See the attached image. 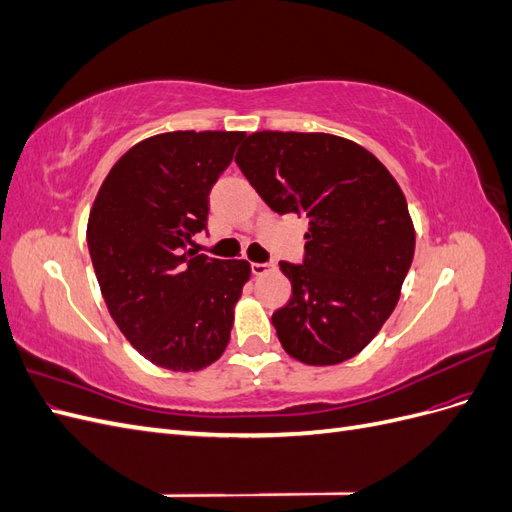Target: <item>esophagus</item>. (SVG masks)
I'll list each match as a JSON object with an SVG mask.
<instances>
[{
  "label": "esophagus",
  "mask_w": 512,
  "mask_h": 512,
  "mask_svg": "<svg viewBox=\"0 0 512 512\" xmlns=\"http://www.w3.org/2000/svg\"><path fill=\"white\" fill-rule=\"evenodd\" d=\"M250 269H252L254 275H267L275 269V265H273V262H252Z\"/></svg>",
  "instance_id": "obj_1"
}]
</instances>
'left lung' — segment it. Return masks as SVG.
<instances>
[{"label":"left lung","instance_id":"1","mask_svg":"<svg viewBox=\"0 0 512 512\" xmlns=\"http://www.w3.org/2000/svg\"><path fill=\"white\" fill-rule=\"evenodd\" d=\"M235 162L275 213L309 222L303 265L280 262L292 297L271 320L284 350L307 365L352 359L393 314L412 265L404 192L374 153L322 132H254Z\"/></svg>","mask_w":512,"mask_h":512}]
</instances>
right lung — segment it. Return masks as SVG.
Wrapping results in <instances>:
<instances>
[{
  "label": "right lung",
  "mask_w": 512,
  "mask_h": 512,
  "mask_svg": "<svg viewBox=\"0 0 512 512\" xmlns=\"http://www.w3.org/2000/svg\"><path fill=\"white\" fill-rule=\"evenodd\" d=\"M243 136L145 138L117 160L91 207L87 245L108 312L158 367L198 371L230 339L250 262L194 254L188 243L207 230L209 192Z\"/></svg>",
  "instance_id": "add662e5"
}]
</instances>
